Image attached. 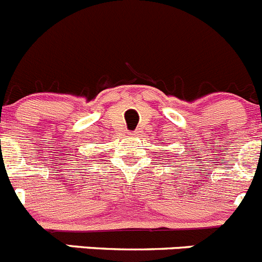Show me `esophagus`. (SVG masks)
Returning <instances> with one entry per match:
<instances>
[{
	"instance_id": "obj_1",
	"label": "esophagus",
	"mask_w": 262,
	"mask_h": 262,
	"mask_svg": "<svg viewBox=\"0 0 262 262\" xmlns=\"http://www.w3.org/2000/svg\"><path fill=\"white\" fill-rule=\"evenodd\" d=\"M139 134H140V133H139V131H129L128 135L131 136V138H134V136H138Z\"/></svg>"
}]
</instances>
